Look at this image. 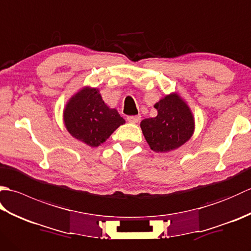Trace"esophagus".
Wrapping results in <instances>:
<instances>
[{"instance_id":"obj_1","label":"esophagus","mask_w":251,"mask_h":251,"mask_svg":"<svg viewBox=\"0 0 251 251\" xmlns=\"http://www.w3.org/2000/svg\"><path fill=\"white\" fill-rule=\"evenodd\" d=\"M141 120V116L140 115H130V116H127V121H128L129 123H134V124H136V123L140 122Z\"/></svg>"}]
</instances>
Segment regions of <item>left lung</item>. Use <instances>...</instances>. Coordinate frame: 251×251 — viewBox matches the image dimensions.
Masks as SVG:
<instances>
[{"instance_id": "left-lung-1", "label": "left lung", "mask_w": 251, "mask_h": 251, "mask_svg": "<svg viewBox=\"0 0 251 251\" xmlns=\"http://www.w3.org/2000/svg\"><path fill=\"white\" fill-rule=\"evenodd\" d=\"M157 116L141 122V129L153 151L175 150L188 141L194 130V120L189 106L178 95L172 94L154 105Z\"/></svg>"}]
</instances>
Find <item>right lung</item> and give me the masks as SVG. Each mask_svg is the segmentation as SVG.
<instances>
[{"label": "right lung", "mask_w": 251, "mask_h": 251, "mask_svg": "<svg viewBox=\"0 0 251 251\" xmlns=\"http://www.w3.org/2000/svg\"><path fill=\"white\" fill-rule=\"evenodd\" d=\"M124 123L119 112L110 109L95 88H83L73 96L65 109L68 131L90 147L103 143Z\"/></svg>", "instance_id": "obj_1"}]
</instances>
